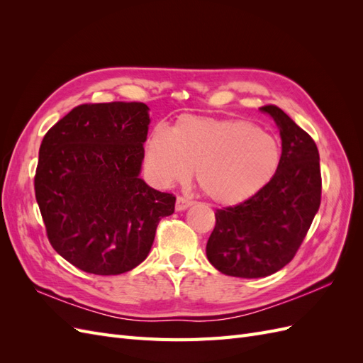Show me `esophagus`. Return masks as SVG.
I'll return each mask as SVG.
<instances>
[{
  "mask_svg": "<svg viewBox=\"0 0 363 363\" xmlns=\"http://www.w3.org/2000/svg\"><path fill=\"white\" fill-rule=\"evenodd\" d=\"M192 204H194L192 200L180 195V196H177V201H175V208H177V211H186V208L191 207Z\"/></svg>",
  "mask_w": 363,
  "mask_h": 363,
  "instance_id": "obj_1",
  "label": "esophagus"
}]
</instances>
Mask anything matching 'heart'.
Returning <instances> with one entry per match:
<instances>
[{
  "label": "heart",
  "instance_id": "1",
  "mask_svg": "<svg viewBox=\"0 0 363 363\" xmlns=\"http://www.w3.org/2000/svg\"><path fill=\"white\" fill-rule=\"evenodd\" d=\"M279 138L244 119L182 116L172 131L157 127L145 144V164L160 186L189 182L196 169L200 189L218 204H239L277 174Z\"/></svg>",
  "mask_w": 363,
  "mask_h": 363
}]
</instances>
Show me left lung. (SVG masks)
<instances>
[{"label": "left lung", "mask_w": 363, "mask_h": 363, "mask_svg": "<svg viewBox=\"0 0 363 363\" xmlns=\"http://www.w3.org/2000/svg\"><path fill=\"white\" fill-rule=\"evenodd\" d=\"M280 128L277 174L251 199L216 208L207 240L208 262L227 276L267 277L294 259L321 204L320 152L315 140L280 107H260Z\"/></svg>", "instance_id": "obj_1"}]
</instances>
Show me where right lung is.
Segmentation results:
<instances>
[{
  "label": "right lung",
  "mask_w": 363,
  "mask_h": 363,
  "mask_svg": "<svg viewBox=\"0 0 363 363\" xmlns=\"http://www.w3.org/2000/svg\"><path fill=\"white\" fill-rule=\"evenodd\" d=\"M148 124L144 103L80 104L43 136L36 201L51 247L84 272L133 269L174 213L175 196L139 179Z\"/></svg>",
  "instance_id": "obj_1"
}]
</instances>
